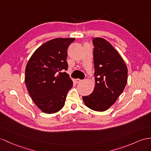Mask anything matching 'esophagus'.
<instances>
[{
	"instance_id": "34e87169",
	"label": "esophagus",
	"mask_w": 151,
	"mask_h": 151,
	"mask_svg": "<svg viewBox=\"0 0 151 151\" xmlns=\"http://www.w3.org/2000/svg\"><path fill=\"white\" fill-rule=\"evenodd\" d=\"M82 80H80V79H78V78H77V79H75V82L76 83H80L81 82H82Z\"/></svg>"
}]
</instances>
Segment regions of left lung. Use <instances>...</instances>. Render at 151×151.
I'll use <instances>...</instances> for the list:
<instances>
[{"instance_id": "1", "label": "left lung", "mask_w": 151, "mask_h": 151, "mask_svg": "<svg viewBox=\"0 0 151 151\" xmlns=\"http://www.w3.org/2000/svg\"><path fill=\"white\" fill-rule=\"evenodd\" d=\"M94 64L95 87L93 92L83 96L88 108L104 111L112 106L121 94L127 82V68L124 61L109 42L95 37Z\"/></svg>"}]
</instances>
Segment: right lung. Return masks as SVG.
Returning <instances> with one entry per match:
<instances>
[{"instance_id":"obj_1","label":"right lung","mask_w":151,"mask_h":151,"mask_svg":"<svg viewBox=\"0 0 151 151\" xmlns=\"http://www.w3.org/2000/svg\"><path fill=\"white\" fill-rule=\"evenodd\" d=\"M75 38H55L40 46L25 68V82L36 105L45 114L63 109L73 81L67 73L68 48Z\"/></svg>"}]
</instances>
